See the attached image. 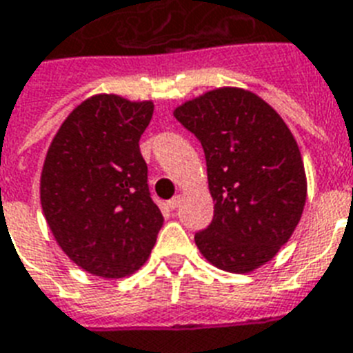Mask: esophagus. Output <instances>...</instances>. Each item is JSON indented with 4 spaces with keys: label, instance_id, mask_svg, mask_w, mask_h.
<instances>
[{
    "label": "esophagus",
    "instance_id": "esophagus-1",
    "mask_svg": "<svg viewBox=\"0 0 353 353\" xmlns=\"http://www.w3.org/2000/svg\"><path fill=\"white\" fill-rule=\"evenodd\" d=\"M179 203H181V197L177 196V197H172L170 201H168V206H170L172 210H176L177 206H179Z\"/></svg>",
    "mask_w": 353,
    "mask_h": 353
}]
</instances>
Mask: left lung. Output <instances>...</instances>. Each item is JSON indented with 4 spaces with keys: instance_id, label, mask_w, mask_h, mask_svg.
<instances>
[{
    "instance_id": "8db88e82",
    "label": "left lung",
    "mask_w": 353,
    "mask_h": 353,
    "mask_svg": "<svg viewBox=\"0 0 353 353\" xmlns=\"http://www.w3.org/2000/svg\"><path fill=\"white\" fill-rule=\"evenodd\" d=\"M174 116L201 143L214 199L197 248L221 270H256L290 239L305 208V165L290 128L259 96L234 87L183 103Z\"/></svg>"
}]
</instances>
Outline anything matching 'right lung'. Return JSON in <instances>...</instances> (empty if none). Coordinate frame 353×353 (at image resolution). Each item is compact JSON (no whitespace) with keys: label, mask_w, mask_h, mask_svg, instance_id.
I'll return each mask as SVG.
<instances>
[{"label":"right lung","mask_w":353,"mask_h":353,"mask_svg":"<svg viewBox=\"0 0 353 353\" xmlns=\"http://www.w3.org/2000/svg\"><path fill=\"white\" fill-rule=\"evenodd\" d=\"M152 114V101L97 94L68 114L48 147L43 214L61 250L88 274L128 276L156 245L163 216L139 150Z\"/></svg>","instance_id":"add662e5"}]
</instances>
